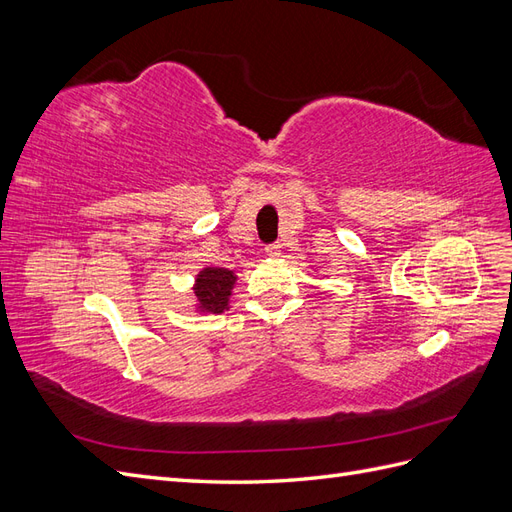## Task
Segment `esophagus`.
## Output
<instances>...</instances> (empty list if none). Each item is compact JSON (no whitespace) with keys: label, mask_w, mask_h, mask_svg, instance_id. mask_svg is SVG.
<instances>
[{"label":"esophagus","mask_w":512,"mask_h":512,"mask_svg":"<svg viewBox=\"0 0 512 512\" xmlns=\"http://www.w3.org/2000/svg\"><path fill=\"white\" fill-rule=\"evenodd\" d=\"M265 252H267V256L277 258L282 254V245L280 243H269V245H265Z\"/></svg>","instance_id":"esophagus-1"}]
</instances>
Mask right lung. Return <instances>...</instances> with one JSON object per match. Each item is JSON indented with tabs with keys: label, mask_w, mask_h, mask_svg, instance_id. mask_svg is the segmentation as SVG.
<instances>
[{
	"label": "right lung",
	"mask_w": 512,
	"mask_h": 512,
	"mask_svg": "<svg viewBox=\"0 0 512 512\" xmlns=\"http://www.w3.org/2000/svg\"><path fill=\"white\" fill-rule=\"evenodd\" d=\"M232 282H235V275H232V271L228 269H220V267L205 269L198 275L196 288H194L200 307H203L205 312H213V314L224 312L228 305Z\"/></svg>",
	"instance_id": "right-lung-1"
}]
</instances>
